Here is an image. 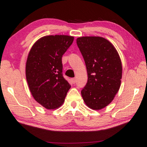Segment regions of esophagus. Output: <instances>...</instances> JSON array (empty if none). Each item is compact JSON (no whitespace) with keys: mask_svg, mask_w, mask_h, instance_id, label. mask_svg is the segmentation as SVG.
Returning <instances> with one entry per match:
<instances>
[{"mask_svg":"<svg viewBox=\"0 0 147 147\" xmlns=\"http://www.w3.org/2000/svg\"><path fill=\"white\" fill-rule=\"evenodd\" d=\"M71 82H72V84H75L76 82H77V79H76V78L72 79H71Z\"/></svg>","mask_w":147,"mask_h":147,"instance_id":"obj_1","label":"esophagus"}]
</instances>
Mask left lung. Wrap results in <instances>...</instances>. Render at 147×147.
<instances>
[{
	"mask_svg": "<svg viewBox=\"0 0 147 147\" xmlns=\"http://www.w3.org/2000/svg\"><path fill=\"white\" fill-rule=\"evenodd\" d=\"M77 43L84 57L88 82L81 93L92 110H101L113 100L121 85L122 65L114 45L101 36H82Z\"/></svg>",
	"mask_w": 147,
	"mask_h": 147,
	"instance_id": "8db88e82",
	"label": "left lung"
}]
</instances>
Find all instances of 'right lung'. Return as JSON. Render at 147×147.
<instances>
[{
  "mask_svg": "<svg viewBox=\"0 0 147 147\" xmlns=\"http://www.w3.org/2000/svg\"><path fill=\"white\" fill-rule=\"evenodd\" d=\"M74 41L68 35H49L34 43L27 59L25 75L34 99L47 109L59 108L70 85L62 74V56Z\"/></svg>",
  "mask_w": 147,
  "mask_h": 147,
  "instance_id": "add662e5",
  "label": "right lung"
}]
</instances>
